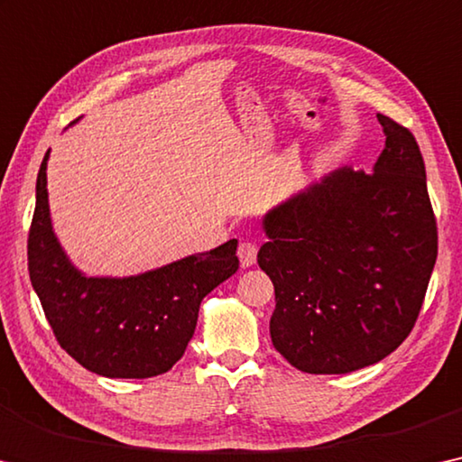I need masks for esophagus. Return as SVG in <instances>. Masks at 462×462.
Returning <instances> with one entry per match:
<instances>
[{"instance_id":"34e87169","label":"esophagus","mask_w":462,"mask_h":462,"mask_svg":"<svg viewBox=\"0 0 462 462\" xmlns=\"http://www.w3.org/2000/svg\"><path fill=\"white\" fill-rule=\"evenodd\" d=\"M239 262L244 268H250L255 264V255H258V247H255L252 241H241L237 247Z\"/></svg>"}]
</instances>
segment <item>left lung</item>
I'll return each instance as SVG.
<instances>
[{"label": "left lung", "mask_w": 462, "mask_h": 462, "mask_svg": "<svg viewBox=\"0 0 462 462\" xmlns=\"http://www.w3.org/2000/svg\"><path fill=\"white\" fill-rule=\"evenodd\" d=\"M374 173L322 177L264 217L274 349L308 374H349L413 330L438 258V226L415 136L378 113Z\"/></svg>", "instance_id": "8db88e82"}]
</instances>
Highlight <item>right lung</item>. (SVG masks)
<instances>
[{
    "instance_id": "obj_1",
    "label": "right lung",
    "mask_w": 462,
    "mask_h": 462,
    "mask_svg": "<svg viewBox=\"0 0 462 462\" xmlns=\"http://www.w3.org/2000/svg\"><path fill=\"white\" fill-rule=\"evenodd\" d=\"M47 161L37 175L28 231V274L47 322L68 355L105 378H152L181 359L204 297L239 268L237 239L136 276H87L51 226Z\"/></svg>"
}]
</instances>
